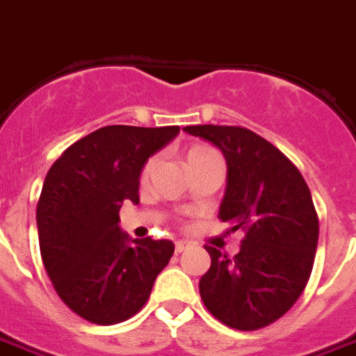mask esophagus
Returning a JSON list of instances; mask_svg holds the SVG:
<instances>
[{
    "mask_svg": "<svg viewBox=\"0 0 356 356\" xmlns=\"http://www.w3.org/2000/svg\"><path fill=\"white\" fill-rule=\"evenodd\" d=\"M188 247H191V245H188L186 241H177V243H175V252H183V250H186Z\"/></svg>",
    "mask_w": 356,
    "mask_h": 356,
    "instance_id": "1",
    "label": "esophagus"
}]
</instances>
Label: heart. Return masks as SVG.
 Instances as JSON below:
<instances>
[{
  "label": "heart",
  "mask_w": 356,
  "mask_h": 356,
  "mask_svg": "<svg viewBox=\"0 0 356 356\" xmlns=\"http://www.w3.org/2000/svg\"><path fill=\"white\" fill-rule=\"evenodd\" d=\"M213 158H221V156L216 148L208 146V144H195V146H191V148H188V152H186V163H188V165H193V163H196V161L213 160ZM152 168H154V158L152 160H148V163L144 165L143 177H146Z\"/></svg>",
  "instance_id": "1"
}]
</instances>
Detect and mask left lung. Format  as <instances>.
I'll use <instances>...</instances> for the list:
<instances>
[{
	"mask_svg": "<svg viewBox=\"0 0 356 356\" xmlns=\"http://www.w3.org/2000/svg\"><path fill=\"white\" fill-rule=\"evenodd\" d=\"M227 161L221 221L245 233L235 256L206 247L212 264L198 283L204 307L221 324L252 332L289 310L314 266L318 213L297 165L272 143L231 125H191Z\"/></svg>",
	"mask_w": 356,
	"mask_h": 356,
	"instance_id": "obj_1",
	"label": "left lung"
}]
</instances>
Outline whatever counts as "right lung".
<instances>
[{
  "instance_id": "1",
  "label": "right lung",
  "mask_w": 356,
  "mask_h": 356,
  "mask_svg": "<svg viewBox=\"0 0 356 356\" xmlns=\"http://www.w3.org/2000/svg\"><path fill=\"white\" fill-rule=\"evenodd\" d=\"M179 131L102 127L71 144L46 175L36 206L42 262L59 299L92 324L135 316L170 264L175 245L129 241L119 229V210L123 200L138 202L144 163Z\"/></svg>"
}]
</instances>
